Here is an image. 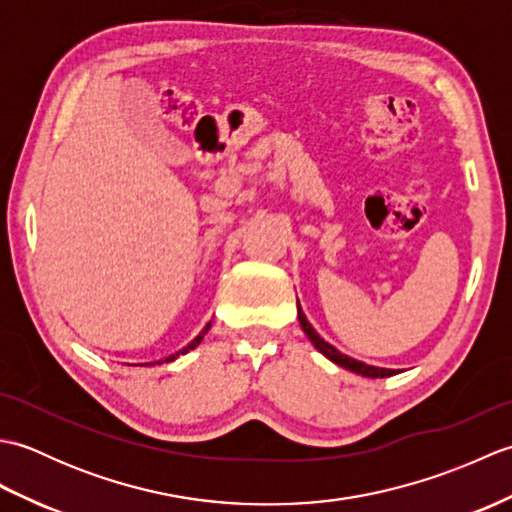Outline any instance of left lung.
<instances>
[{
  "instance_id": "left-lung-1",
  "label": "left lung",
  "mask_w": 512,
  "mask_h": 512,
  "mask_svg": "<svg viewBox=\"0 0 512 512\" xmlns=\"http://www.w3.org/2000/svg\"><path fill=\"white\" fill-rule=\"evenodd\" d=\"M297 314H299V323H301V328H303V332L308 334V339L312 341V345L317 347V350H319L323 356H328L332 363L341 365V367H345V369H350V372H354V374L367 376V378H385V376H394V374H398L396 369L374 367V365H365V363H361V361H354V358L341 354V352L336 350V347H332L330 343H325V341L321 339V336H319L317 332H314L312 325L308 323L306 314H303V310H301V306H299V301H297Z\"/></svg>"
}]
</instances>
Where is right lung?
Masks as SVG:
<instances>
[{
	"mask_svg": "<svg viewBox=\"0 0 512 512\" xmlns=\"http://www.w3.org/2000/svg\"><path fill=\"white\" fill-rule=\"evenodd\" d=\"M209 328H211V323L206 325V328H204V330H202L198 336H195V339H193V341H191L187 347H184V350H180V352H176V354H171L169 358H165V361H158V363H169V361H176V358H178L180 354H187L189 350H193V347H198V345L202 343V339H204V334L209 332ZM147 365H154V363H147Z\"/></svg>",
	"mask_w": 512,
	"mask_h": 512,
	"instance_id": "add662e5",
	"label": "right lung"
}]
</instances>
